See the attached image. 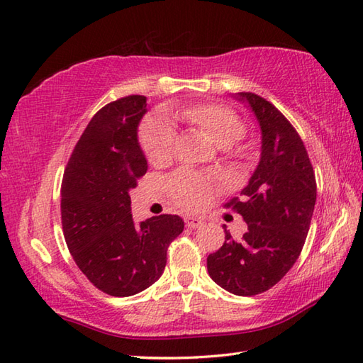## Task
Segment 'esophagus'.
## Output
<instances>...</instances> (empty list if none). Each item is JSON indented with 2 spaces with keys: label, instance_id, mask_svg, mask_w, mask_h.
Here are the masks:
<instances>
[{
  "label": "esophagus",
  "instance_id": "1",
  "mask_svg": "<svg viewBox=\"0 0 363 363\" xmlns=\"http://www.w3.org/2000/svg\"><path fill=\"white\" fill-rule=\"evenodd\" d=\"M184 222H186V227L188 228H199V227H202V225H203V220L200 219V217H196V216L186 217V219H184Z\"/></svg>",
  "mask_w": 363,
  "mask_h": 363
}]
</instances>
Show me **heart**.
<instances>
[{
	"label": "heart",
	"mask_w": 363,
	"mask_h": 363,
	"mask_svg": "<svg viewBox=\"0 0 363 363\" xmlns=\"http://www.w3.org/2000/svg\"><path fill=\"white\" fill-rule=\"evenodd\" d=\"M171 113L186 121L192 127L206 133L217 146L228 149L245 135V125L233 111L213 104H194ZM175 132L172 124L163 118H150L141 128V146L152 164H163L171 158ZM174 200L186 209H200L208 205L213 196V184L206 177L179 171L167 180Z\"/></svg>",
	"instance_id": "b5f03b06"
}]
</instances>
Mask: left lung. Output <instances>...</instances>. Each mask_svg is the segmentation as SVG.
Masks as SVG:
<instances>
[{"label": "left lung", "instance_id": "left-lung-1", "mask_svg": "<svg viewBox=\"0 0 363 363\" xmlns=\"http://www.w3.org/2000/svg\"><path fill=\"white\" fill-rule=\"evenodd\" d=\"M261 128V158L245 199H233L248 230L240 240L225 228V242L208 256V273L216 284L239 296L269 291L292 269L308 236L317 183L304 144L281 111L255 93H236Z\"/></svg>", "mask_w": 363, "mask_h": 363}]
</instances>
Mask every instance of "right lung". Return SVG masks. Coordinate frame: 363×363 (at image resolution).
Instances as JSON below:
<instances>
[{
  "mask_svg": "<svg viewBox=\"0 0 363 363\" xmlns=\"http://www.w3.org/2000/svg\"><path fill=\"white\" fill-rule=\"evenodd\" d=\"M146 96L107 104L77 141L60 191L62 227L72 259L99 291L111 296L143 292L163 275L169 244L182 217L154 216L135 223L130 189L147 172L138 125Z\"/></svg>",
  "mask_w": 363,
  "mask_h": 363,
  "instance_id": "1",
  "label": "right lung"
}]
</instances>
